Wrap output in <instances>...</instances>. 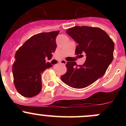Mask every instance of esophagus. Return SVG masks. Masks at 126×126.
<instances>
[{
    "mask_svg": "<svg viewBox=\"0 0 126 126\" xmlns=\"http://www.w3.org/2000/svg\"><path fill=\"white\" fill-rule=\"evenodd\" d=\"M60 63H62L63 64H65L66 63V61L64 60H62L60 61Z\"/></svg>",
    "mask_w": 126,
    "mask_h": 126,
    "instance_id": "1",
    "label": "esophagus"
}]
</instances>
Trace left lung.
Returning <instances> with one entry per match:
<instances>
[{
    "mask_svg": "<svg viewBox=\"0 0 126 126\" xmlns=\"http://www.w3.org/2000/svg\"><path fill=\"white\" fill-rule=\"evenodd\" d=\"M66 33L78 43L76 55L85 53L87 58L82 65L67 62V71L61 79L69 87L83 88L105 74L113 59L115 44L108 34L98 27L75 26L68 29Z\"/></svg>",
    "mask_w": 126,
    "mask_h": 126,
    "instance_id": "obj_1",
    "label": "left lung"
}]
</instances>
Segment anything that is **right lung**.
Returning <instances> with one entry per match:
<instances>
[{"label":"right lung","instance_id":"add662e5","mask_svg":"<svg viewBox=\"0 0 126 126\" xmlns=\"http://www.w3.org/2000/svg\"><path fill=\"white\" fill-rule=\"evenodd\" d=\"M58 31L36 34L25 42L15 54L13 75L15 88L24 97H32L42 88L41 74L52 67L46 62V57L51 58L57 48Z\"/></svg>","mask_w":126,"mask_h":126}]
</instances>
